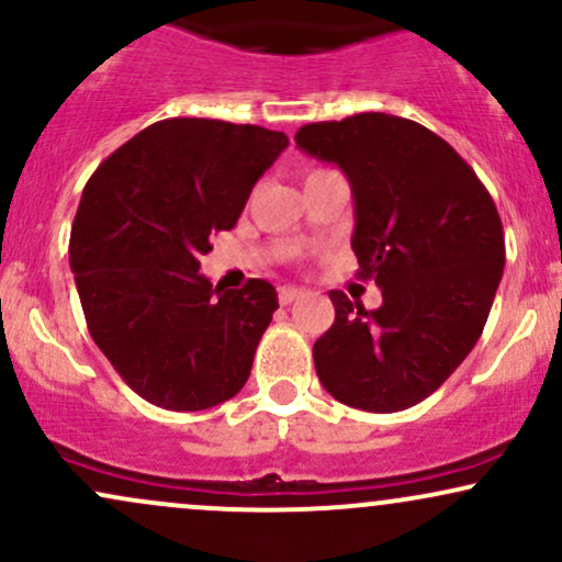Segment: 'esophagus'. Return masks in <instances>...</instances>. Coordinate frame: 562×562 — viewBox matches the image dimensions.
<instances>
[{
    "label": "esophagus",
    "instance_id": "esophagus-1",
    "mask_svg": "<svg viewBox=\"0 0 562 562\" xmlns=\"http://www.w3.org/2000/svg\"><path fill=\"white\" fill-rule=\"evenodd\" d=\"M301 295H303V290L293 288V285H282L280 293H277V299H280L282 306H290V303H293L295 299H301Z\"/></svg>",
    "mask_w": 562,
    "mask_h": 562
}]
</instances>
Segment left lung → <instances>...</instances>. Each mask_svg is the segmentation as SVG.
Masks as SVG:
<instances>
[{"instance_id":"left-lung-1","label":"left lung","mask_w":562,"mask_h":562,"mask_svg":"<svg viewBox=\"0 0 562 562\" xmlns=\"http://www.w3.org/2000/svg\"><path fill=\"white\" fill-rule=\"evenodd\" d=\"M295 145L346 173L359 277L383 293L367 312L330 290L335 322L314 344L319 383L364 412L415 406L473 351L492 312L505 269L494 200L449 142L398 115L306 124Z\"/></svg>"}]
</instances>
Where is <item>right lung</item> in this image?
Masks as SVG:
<instances>
[{
  "label": "right lung",
  "mask_w": 562,
  "mask_h": 562,
  "mask_svg": "<svg viewBox=\"0 0 562 562\" xmlns=\"http://www.w3.org/2000/svg\"><path fill=\"white\" fill-rule=\"evenodd\" d=\"M288 147L282 132L214 119L142 128L92 173L70 229V269L94 344L128 389L173 412L243 389L277 290L214 288L211 235L232 229Z\"/></svg>",
  "instance_id": "obj_1"
}]
</instances>
